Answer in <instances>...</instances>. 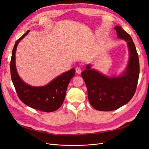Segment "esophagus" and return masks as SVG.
Returning <instances> with one entry per match:
<instances>
[{
    "mask_svg": "<svg viewBox=\"0 0 149 149\" xmlns=\"http://www.w3.org/2000/svg\"><path fill=\"white\" fill-rule=\"evenodd\" d=\"M82 72V70L80 67H77L76 68V73L78 74H81V73Z\"/></svg>",
    "mask_w": 149,
    "mask_h": 149,
    "instance_id": "obj_1",
    "label": "esophagus"
}]
</instances>
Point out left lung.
<instances>
[{
    "mask_svg": "<svg viewBox=\"0 0 149 149\" xmlns=\"http://www.w3.org/2000/svg\"><path fill=\"white\" fill-rule=\"evenodd\" d=\"M118 37L127 43L128 65L121 76L108 77L88 65L81 76L86 85L89 102L94 109L114 111L128 103L134 96L139 76V60L131 37L120 26H116Z\"/></svg>",
    "mask_w": 149,
    "mask_h": 149,
    "instance_id": "8db88e82",
    "label": "left lung"
}]
</instances>
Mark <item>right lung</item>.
Wrapping results in <instances>:
<instances>
[{"mask_svg": "<svg viewBox=\"0 0 149 149\" xmlns=\"http://www.w3.org/2000/svg\"><path fill=\"white\" fill-rule=\"evenodd\" d=\"M30 30L18 39L13 47L10 61V74L17 95L25 104L43 112L56 111L65 100L67 87L75 74L73 68L53 79L44 86H31L22 80L15 66V52L18 44L28 34Z\"/></svg>", "mask_w": 149, "mask_h": 149, "instance_id": "add662e5", "label": "right lung"}]
</instances>
